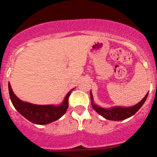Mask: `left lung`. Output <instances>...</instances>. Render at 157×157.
I'll return each instance as SVG.
<instances>
[{
	"label": "left lung",
	"instance_id": "8db88e82",
	"mask_svg": "<svg viewBox=\"0 0 157 157\" xmlns=\"http://www.w3.org/2000/svg\"><path fill=\"white\" fill-rule=\"evenodd\" d=\"M148 93L145 95V97L136 105H133L131 107H121V106H114L111 107L110 108H105L102 107L98 106L96 105L93 99V95L91 91H90V97H91V106H92L93 109L100 114L101 116L104 117V118L107 119V120L110 121H122L125 120V119L128 118V117H131L133 114L136 113V111H139L140 108L143 106V105L145 102L146 99H147Z\"/></svg>",
	"mask_w": 157,
	"mask_h": 157
}]
</instances>
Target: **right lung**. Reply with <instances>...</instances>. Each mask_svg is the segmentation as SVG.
Wrapping results in <instances>:
<instances>
[{
  "instance_id": "add662e5",
  "label": "right lung",
  "mask_w": 157,
  "mask_h": 157,
  "mask_svg": "<svg viewBox=\"0 0 157 157\" xmlns=\"http://www.w3.org/2000/svg\"><path fill=\"white\" fill-rule=\"evenodd\" d=\"M74 88L71 89L66 94L64 100L60 105H42L23 101L19 98L17 97L12 90L10 83H8L10 100L15 109L28 121L40 125L50 124L64 115L69 107V97Z\"/></svg>"
}]
</instances>
